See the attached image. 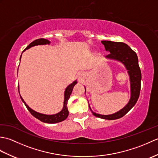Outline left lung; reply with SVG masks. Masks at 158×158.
Segmentation results:
<instances>
[{
    "label": "left lung",
    "instance_id": "8db88e82",
    "mask_svg": "<svg viewBox=\"0 0 158 158\" xmlns=\"http://www.w3.org/2000/svg\"><path fill=\"white\" fill-rule=\"evenodd\" d=\"M101 42L105 45L106 51L110 52L109 54L106 56V58L115 60L123 64L126 69L127 70V73L130 77V99L128 103L119 111L111 114V115H100V114L93 112L89 105V109L94 116L104 119L113 120L119 119L125 115L135 105L140 95L141 72H140L139 65V60L136 53L126 43L110 41H102Z\"/></svg>",
    "mask_w": 158,
    "mask_h": 158
}]
</instances>
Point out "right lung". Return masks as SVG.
Instances as JSON below:
<instances>
[{
    "label": "right lung",
    "mask_w": 158,
    "mask_h": 158,
    "mask_svg": "<svg viewBox=\"0 0 158 158\" xmlns=\"http://www.w3.org/2000/svg\"><path fill=\"white\" fill-rule=\"evenodd\" d=\"M49 43H50V41L48 39H36V40H35V41H32L31 43H30V44L27 47H26V48L23 50V52H24L26 49L31 48L33 46L39 45H46V44H49ZM21 56H22V55H21ZM21 56H20V59H21ZM77 83V81H75L66 88L65 92H64V100L63 109L61 111H60L59 113H56V114H54V115H45V114L40 113L35 111V110H32V109L30 108V107L27 105H26V103L24 102V100H23L21 95H19V96H20V98H21V99L22 100V102L24 103V105H26V108L28 109L30 113H31L35 117H36V119H39L40 121H41V122H43L48 123H56L61 122H62V121L65 120L67 118V117L69 116V110H68V108H67V102H68V100L70 98V96L72 93V91L73 89V87ZM19 85H18V92L19 94Z\"/></svg>",
    "instance_id": "add662e5"
}]
</instances>
